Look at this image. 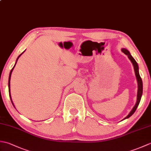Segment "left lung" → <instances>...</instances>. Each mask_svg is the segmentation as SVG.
<instances>
[{"label":"left lung","instance_id":"obj_1","mask_svg":"<svg viewBox=\"0 0 151 151\" xmlns=\"http://www.w3.org/2000/svg\"><path fill=\"white\" fill-rule=\"evenodd\" d=\"M121 51L124 54H126V55L128 56V58H129V60L131 61V62H132V65L134 66V72H135V75H136V79H137V93L136 103L135 106H134L133 107L132 110L130 111L129 114L126 117H124L123 119V120H124V119H126L129 118L130 116H132V115L134 114V112H135V111L136 110L137 106H138V105L139 104V102L141 101V98H142V93H143V82H142V78H141V76L139 75V67H138V65H137L136 61L134 60V58L130 54L129 51L127 49L123 48V49H121Z\"/></svg>","mask_w":151,"mask_h":151}]
</instances>
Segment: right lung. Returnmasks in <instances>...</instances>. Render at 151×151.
I'll list each match as a JSON object with an SVG mask.
<instances>
[{
    "label": "right lung",
    "instance_id": "obj_1",
    "mask_svg": "<svg viewBox=\"0 0 151 151\" xmlns=\"http://www.w3.org/2000/svg\"><path fill=\"white\" fill-rule=\"evenodd\" d=\"M22 52V53H23ZM22 54H21L20 55H19V56H18V58H17V60H16V62H15V65L14 66V67H13V68L12 69V70H11V71H10V73H9V80H8V89H9V97H10V99H11V101H12V104L14 105V103H13V101H12V97H11V93H10V78H11V75H12V71H13V70H14V67H15V65H16V63H17V60H18V59H19V58L21 56V55H22ZM15 107V106H14Z\"/></svg>",
    "mask_w": 151,
    "mask_h": 151
}]
</instances>
